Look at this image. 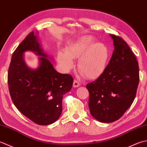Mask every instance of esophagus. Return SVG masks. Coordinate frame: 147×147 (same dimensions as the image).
<instances>
[{
    "label": "esophagus",
    "instance_id": "esophagus-1",
    "mask_svg": "<svg viewBox=\"0 0 147 147\" xmlns=\"http://www.w3.org/2000/svg\"><path fill=\"white\" fill-rule=\"evenodd\" d=\"M80 83L79 81H78L76 80H74V82H73V86L74 87H78L80 86Z\"/></svg>",
    "mask_w": 147,
    "mask_h": 147
}]
</instances>
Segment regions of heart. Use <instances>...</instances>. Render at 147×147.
Listing matches in <instances>:
<instances>
[{"label": "heart", "mask_w": 147, "mask_h": 147, "mask_svg": "<svg viewBox=\"0 0 147 147\" xmlns=\"http://www.w3.org/2000/svg\"><path fill=\"white\" fill-rule=\"evenodd\" d=\"M90 36L81 38L65 50L58 53V61L65 71L73 67V59H78V68L80 73L87 79L98 78L104 73L109 60L107 47L100 43H95Z\"/></svg>", "instance_id": "heart-1"}]
</instances>
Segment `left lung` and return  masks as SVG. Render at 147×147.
Masks as SVG:
<instances>
[{
    "label": "left lung",
    "mask_w": 147,
    "mask_h": 147,
    "mask_svg": "<svg viewBox=\"0 0 147 147\" xmlns=\"http://www.w3.org/2000/svg\"><path fill=\"white\" fill-rule=\"evenodd\" d=\"M114 51L104 73L86 85L92 116L102 123L118 120L131 105L140 76L135 55L121 37L111 35Z\"/></svg>",
    "instance_id": "obj_1"
}]
</instances>
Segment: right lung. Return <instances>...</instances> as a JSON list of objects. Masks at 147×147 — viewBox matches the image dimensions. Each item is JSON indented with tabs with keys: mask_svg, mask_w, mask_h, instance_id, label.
Returning a JSON list of instances; mask_svg holds the SVG:
<instances>
[{
	"mask_svg": "<svg viewBox=\"0 0 147 147\" xmlns=\"http://www.w3.org/2000/svg\"><path fill=\"white\" fill-rule=\"evenodd\" d=\"M26 50L42 56L37 70H31L24 63L23 53ZM46 57L36 36L30 32L12 54L7 74L12 102L22 114L39 125H48L58 119L63 95L70 91L73 83L71 75L58 73Z\"/></svg>",
	"mask_w": 147,
	"mask_h": 147,
	"instance_id": "add662e5",
	"label": "right lung"
}]
</instances>
